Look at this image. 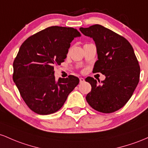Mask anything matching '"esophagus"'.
<instances>
[{"label": "esophagus", "mask_w": 148, "mask_h": 148, "mask_svg": "<svg viewBox=\"0 0 148 148\" xmlns=\"http://www.w3.org/2000/svg\"><path fill=\"white\" fill-rule=\"evenodd\" d=\"M79 82H80L81 83L84 82V79L82 78V77H80V78H79Z\"/></svg>", "instance_id": "obj_1"}]
</instances>
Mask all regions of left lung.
I'll use <instances>...</instances> for the list:
<instances>
[{"mask_svg":"<svg viewBox=\"0 0 148 148\" xmlns=\"http://www.w3.org/2000/svg\"><path fill=\"white\" fill-rule=\"evenodd\" d=\"M79 31L95 42L98 60L93 72L106 76L100 84L93 77L85 79L92 86L86 100L99 112H115L127 103L138 84L140 66L134 49L126 38L101 25L81 27Z\"/></svg>","mask_w":148,"mask_h":148,"instance_id":"1","label":"left lung"}]
</instances>
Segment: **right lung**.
Here are the masks:
<instances>
[{"mask_svg": "<svg viewBox=\"0 0 148 148\" xmlns=\"http://www.w3.org/2000/svg\"><path fill=\"white\" fill-rule=\"evenodd\" d=\"M80 36L73 28L54 26L30 36L21 45L13 62V80L36 113L56 112L79 84L78 77L71 75L56 81L54 66L64 62L71 42Z\"/></svg>", "mask_w": 148, "mask_h": 148, "instance_id": "right-lung-1", "label": "right lung"}]
</instances>
